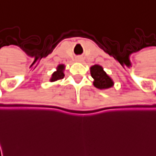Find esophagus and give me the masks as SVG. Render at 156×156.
<instances>
[{"mask_svg": "<svg viewBox=\"0 0 156 156\" xmlns=\"http://www.w3.org/2000/svg\"><path fill=\"white\" fill-rule=\"evenodd\" d=\"M76 61H77V62H79V63H82V62L83 61V58L82 57H80V56H78V57H77V58H76Z\"/></svg>", "mask_w": 156, "mask_h": 156, "instance_id": "obj_1", "label": "esophagus"}]
</instances>
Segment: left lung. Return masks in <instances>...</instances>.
<instances>
[{
  "instance_id": "1",
  "label": "left lung",
  "mask_w": 156,
  "mask_h": 156,
  "mask_svg": "<svg viewBox=\"0 0 156 156\" xmlns=\"http://www.w3.org/2000/svg\"><path fill=\"white\" fill-rule=\"evenodd\" d=\"M92 78L94 79L93 85L98 89H107L113 86L112 79L106 73L102 67L95 64L90 68Z\"/></svg>"
}]
</instances>
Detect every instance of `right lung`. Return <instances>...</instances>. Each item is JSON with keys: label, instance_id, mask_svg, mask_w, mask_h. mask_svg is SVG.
<instances>
[{"label": "right lung", "instance_id": "obj_1", "mask_svg": "<svg viewBox=\"0 0 156 156\" xmlns=\"http://www.w3.org/2000/svg\"><path fill=\"white\" fill-rule=\"evenodd\" d=\"M64 69H65V66L63 64H59L57 67V70L52 74L50 82L58 81V80H60V79L63 78V77H64V73H63Z\"/></svg>", "mask_w": 156, "mask_h": 156}]
</instances>
